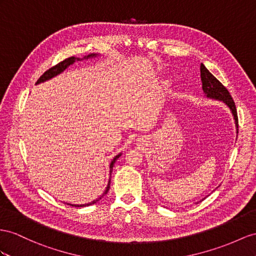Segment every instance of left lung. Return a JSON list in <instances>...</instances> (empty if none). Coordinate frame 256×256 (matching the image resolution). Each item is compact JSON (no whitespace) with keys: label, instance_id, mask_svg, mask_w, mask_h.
I'll list each match as a JSON object with an SVG mask.
<instances>
[{"label":"left lung","instance_id":"1","mask_svg":"<svg viewBox=\"0 0 256 256\" xmlns=\"http://www.w3.org/2000/svg\"><path fill=\"white\" fill-rule=\"evenodd\" d=\"M200 74H201L200 76H201V81H202V90H204L206 97L222 100L229 108H230L234 118L236 126H237V133H238L237 109H236V104L230 93H229L228 90L224 86V85H222L202 64L200 66Z\"/></svg>","mask_w":256,"mask_h":256}]
</instances>
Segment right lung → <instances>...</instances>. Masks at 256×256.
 Segmentation results:
<instances>
[{"label": "right lung", "instance_id": "obj_1", "mask_svg": "<svg viewBox=\"0 0 256 256\" xmlns=\"http://www.w3.org/2000/svg\"><path fill=\"white\" fill-rule=\"evenodd\" d=\"M90 56H95V54H92V55H88V57H85V58H88V57H90ZM76 60H78V58H76V57H69V58H66L64 60H62V62H60V64H55L54 67H52V68H50L48 71H45L44 74L40 76V78H38V80L36 81V84H38V83H41V82H44V81H48V80H50V78H54V76H56L57 74H62V72L66 69V68H68L70 64H74ZM121 156V154H119L118 156H116L114 158V160L111 161V163H110V174L112 173V168H114V162L118 160V158H119V156ZM111 178V176H110ZM109 188H110V178H109V182H108V186H107V188H106V190H104V192L100 196V198L98 199H96V200H94V201H92V202H90V203H86V204H80V206H76V204H70V203H67L68 206H78V208H82V206H92V204H94V203H96V202H98L100 201L102 196L106 194L107 192H108V190H109Z\"/></svg>", "mask_w": 256, "mask_h": 256}]
</instances>
